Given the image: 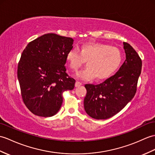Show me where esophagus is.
Here are the masks:
<instances>
[{"mask_svg":"<svg viewBox=\"0 0 155 155\" xmlns=\"http://www.w3.org/2000/svg\"><path fill=\"white\" fill-rule=\"evenodd\" d=\"M81 85H82V83L81 82L77 81L76 82H75V87H78V86H80Z\"/></svg>","mask_w":155,"mask_h":155,"instance_id":"obj_1","label":"esophagus"}]
</instances>
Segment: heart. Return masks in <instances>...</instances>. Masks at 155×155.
Returning a JSON list of instances; mask_svg holds the SVG:
<instances>
[{
  "instance_id": "b5f03b06",
  "label": "heart",
  "mask_w": 155,
  "mask_h": 155,
  "mask_svg": "<svg viewBox=\"0 0 155 155\" xmlns=\"http://www.w3.org/2000/svg\"><path fill=\"white\" fill-rule=\"evenodd\" d=\"M122 60L123 53L120 49L102 43H86L82 45L81 51L74 48L67 54V62L74 71L87 61V67L77 74L83 80L107 78L118 69Z\"/></svg>"
}]
</instances>
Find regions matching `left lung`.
I'll use <instances>...</instances> for the list:
<instances>
[{
  "mask_svg": "<svg viewBox=\"0 0 155 155\" xmlns=\"http://www.w3.org/2000/svg\"><path fill=\"white\" fill-rule=\"evenodd\" d=\"M126 59L113 76L102 83L85 84L84 107L89 116L106 120L117 114L134 98L141 74L142 61L135 50L124 42Z\"/></svg>",
  "mask_w": 155,
  "mask_h": 155,
  "instance_id": "8db88e82",
  "label": "left lung"
}]
</instances>
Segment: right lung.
Returning <instances> with one entry per match:
<instances>
[{"label": "right lung", "instance_id": "obj_1", "mask_svg": "<svg viewBox=\"0 0 155 155\" xmlns=\"http://www.w3.org/2000/svg\"><path fill=\"white\" fill-rule=\"evenodd\" d=\"M73 39L47 34L29 43L18 64L21 96L31 113L41 117L55 115L63 93L72 91L75 80L66 73L67 54Z\"/></svg>", "mask_w": 155, "mask_h": 155}]
</instances>
